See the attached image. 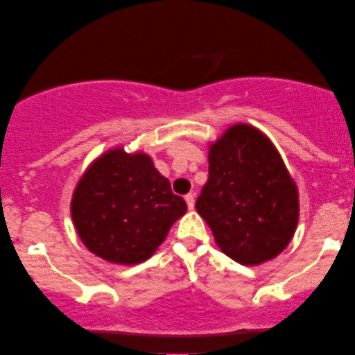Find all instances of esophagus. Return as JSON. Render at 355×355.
<instances>
[{"instance_id": "esophagus-1", "label": "esophagus", "mask_w": 355, "mask_h": 355, "mask_svg": "<svg viewBox=\"0 0 355 355\" xmlns=\"http://www.w3.org/2000/svg\"><path fill=\"white\" fill-rule=\"evenodd\" d=\"M186 203H187V207H189V210H192L193 208V203H196V196H193V193H187L186 197Z\"/></svg>"}]
</instances>
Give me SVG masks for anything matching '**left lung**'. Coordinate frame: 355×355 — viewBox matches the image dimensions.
Listing matches in <instances>:
<instances>
[{
	"label": "left lung",
	"mask_w": 355,
	"mask_h": 355,
	"mask_svg": "<svg viewBox=\"0 0 355 355\" xmlns=\"http://www.w3.org/2000/svg\"><path fill=\"white\" fill-rule=\"evenodd\" d=\"M208 181L196 208L220 249L242 265L275 259L299 220L297 187L273 144L236 124L211 145Z\"/></svg>",
	"instance_id": "1"
}]
</instances>
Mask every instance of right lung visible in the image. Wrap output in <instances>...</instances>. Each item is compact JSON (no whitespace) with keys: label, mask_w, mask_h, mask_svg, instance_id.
I'll return each instance as SVG.
<instances>
[{"label":"right lung","mask_w":355,"mask_h":355,"mask_svg":"<svg viewBox=\"0 0 355 355\" xmlns=\"http://www.w3.org/2000/svg\"><path fill=\"white\" fill-rule=\"evenodd\" d=\"M187 210L182 197L144 153L121 148L100 157L77 184L72 221L87 249L113 263L152 257Z\"/></svg>","instance_id":"obj_1"}]
</instances>
